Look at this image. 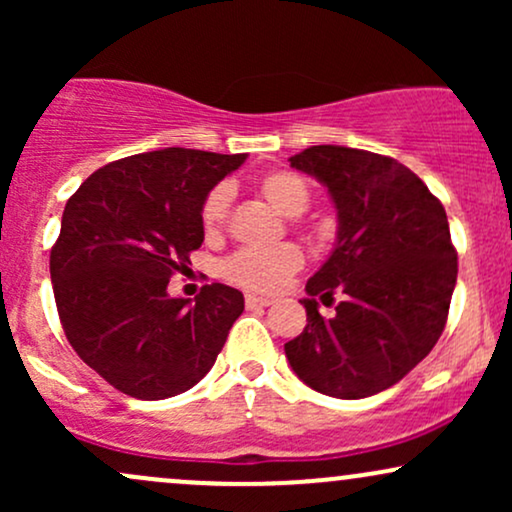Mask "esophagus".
Masks as SVG:
<instances>
[{
    "instance_id": "1",
    "label": "esophagus",
    "mask_w": 512,
    "mask_h": 512,
    "mask_svg": "<svg viewBox=\"0 0 512 512\" xmlns=\"http://www.w3.org/2000/svg\"><path fill=\"white\" fill-rule=\"evenodd\" d=\"M274 298H267V296H257V293H245V305L248 308H267V305H272Z\"/></svg>"
}]
</instances>
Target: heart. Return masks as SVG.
<instances>
[{"label":"heart","instance_id":"obj_1","mask_svg":"<svg viewBox=\"0 0 512 512\" xmlns=\"http://www.w3.org/2000/svg\"><path fill=\"white\" fill-rule=\"evenodd\" d=\"M257 187H260L264 199L286 216L303 214L310 202L308 185L289 170H272V173L262 175ZM228 202H231V192L226 185L214 187L204 199L199 219H202V228L207 236H216L226 223ZM301 267L303 250L296 243H276L267 245V248L238 250L236 255L223 262L221 272L231 284L243 286V289L272 293L279 291Z\"/></svg>","mask_w":512,"mask_h":512}]
</instances>
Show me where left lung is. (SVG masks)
Wrapping results in <instances>:
<instances>
[{
	"instance_id": "left-lung-1",
	"label": "left lung",
	"mask_w": 512,
	"mask_h": 512,
	"mask_svg": "<svg viewBox=\"0 0 512 512\" xmlns=\"http://www.w3.org/2000/svg\"><path fill=\"white\" fill-rule=\"evenodd\" d=\"M291 168L327 187L337 243L305 284L308 325L284 344L293 373L322 395L387 390L431 354L457 281L448 216L419 175L395 158L349 146H310ZM339 292L332 318L319 304Z\"/></svg>"
}]
</instances>
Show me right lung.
<instances>
[{
    "mask_svg": "<svg viewBox=\"0 0 512 512\" xmlns=\"http://www.w3.org/2000/svg\"><path fill=\"white\" fill-rule=\"evenodd\" d=\"M245 158L168 146L98 168L69 197L50 252L57 313L81 361L115 390L175 397L214 366L243 293L207 284L190 303L168 296V281L204 243V199Z\"/></svg>",
    "mask_w": 512,
    "mask_h": 512,
    "instance_id": "1",
    "label": "right lung"
}]
</instances>
